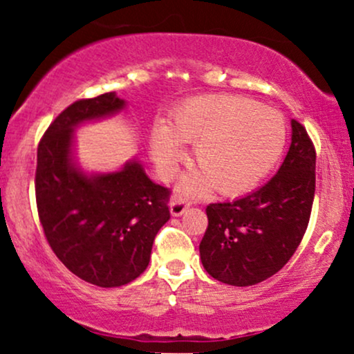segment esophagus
<instances>
[{"label": "esophagus", "mask_w": 354, "mask_h": 354, "mask_svg": "<svg viewBox=\"0 0 354 354\" xmlns=\"http://www.w3.org/2000/svg\"><path fill=\"white\" fill-rule=\"evenodd\" d=\"M189 203L186 201V198L183 196H173L171 200V205H169V208H171V214L173 216H181L183 213H185L186 209H188Z\"/></svg>", "instance_id": "34e87169"}]
</instances>
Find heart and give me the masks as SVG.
<instances>
[{
  "mask_svg": "<svg viewBox=\"0 0 354 354\" xmlns=\"http://www.w3.org/2000/svg\"><path fill=\"white\" fill-rule=\"evenodd\" d=\"M286 141L283 116L253 100L233 95L196 96L180 104L168 124L153 129L151 154L166 178L181 160V145L193 146L198 171L188 189L238 196L253 189L274 168Z\"/></svg>",
  "mask_w": 354,
  "mask_h": 354,
  "instance_id": "1",
  "label": "heart"
}]
</instances>
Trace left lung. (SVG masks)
Here are the masks:
<instances>
[{"label":"left lung","mask_w":354,"mask_h":354,"mask_svg":"<svg viewBox=\"0 0 354 354\" xmlns=\"http://www.w3.org/2000/svg\"><path fill=\"white\" fill-rule=\"evenodd\" d=\"M291 146L278 173L245 198L206 206L200 243L205 270L231 286H251L278 273L306 233L316 188V149L291 121Z\"/></svg>","instance_id":"1"}]
</instances>
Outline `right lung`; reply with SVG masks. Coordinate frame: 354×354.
<instances>
[{"mask_svg":"<svg viewBox=\"0 0 354 354\" xmlns=\"http://www.w3.org/2000/svg\"><path fill=\"white\" fill-rule=\"evenodd\" d=\"M123 106L115 93L75 101L44 131L36 161V208L48 245L73 274L101 288L143 273L169 219L171 189L154 185L140 163L93 178L73 168V128Z\"/></svg>","mask_w":354,"mask_h":354,"instance_id":"1","label":"right lung"}]
</instances>
